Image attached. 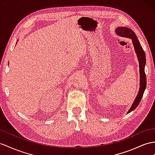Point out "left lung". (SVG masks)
I'll use <instances>...</instances> for the list:
<instances>
[{
	"label": "left lung",
	"instance_id": "8db88e82",
	"mask_svg": "<svg viewBox=\"0 0 155 155\" xmlns=\"http://www.w3.org/2000/svg\"><path fill=\"white\" fill-rule=\"evenodd\" d=\"M115 32L117 35H119V36L125 38H129L132 40L134 50L137 54V57L139 61V65H140V90H139L137 97L135 99L132 105L131 106L130 109H129L128 113H127V114H128L130 112H132V110H134L138 106L139 104L141 101L143 95L146 88L147 79L145 73V66L146 63L145 54L143 49L142 48V46L140 45V41H138L136 34H135L132 30H131L129 28H127V27H120L116 29Z\"/></svg>",
	"mask_w": 155,
	"mask_h": 155
}]
</instances>
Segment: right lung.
<instances>
[{
    "label": "right lung",
    "mask_w": 155,
    "mask_h": 155,
    "mask_svg": "<svg viewBox=\"0 0 155 155\" xmlns=\"http://www.w3.org/2000/svg\"><path fill=\"white\" fill-rule=\"evenodd\" d=\"M18 41H17V42H18ZM17 42H16V44H17Z\"/></svg>",
    "instance_id": "add662e5"
}]
</instances>
